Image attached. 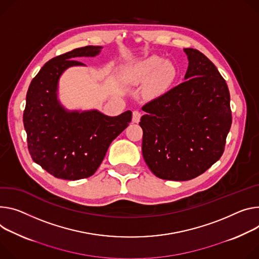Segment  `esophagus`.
Returning a JSON list of instances; mask_svg holds the SVG:
<instances>
[{
  "mask_svg": "<svg viewBox=\"0 0 259 259\" xmlns=\"http://www.w3.org/2000/svg\"><path fill=\"white\" fill-rule=\"evenodd\" d=\"M140 117H142V112L138 110H134L132 113V121L134 123H138L140 121Z\"/></svg>",
  "mask_w": 259,
  "mask_h": 259,
  "instance_id": "34e87169",
  "label": "esophagus"
}]
</instances>
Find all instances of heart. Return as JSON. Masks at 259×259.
Masks as SVG:
<instances>
[{"label": "heart", "instance_id": "1", "mask_svg": "<svg viewBox=\"0 0 259 259\" xmlns=\"http://www.w3.org/2000/svg\"><path fill=\"white\" fill-rule=\"evenodd\" d=\"M176 77V69L162 58L153 56L139 62L126 71V78L133 83L144 82L152 78L149 82V92H155L168 87Z\"/></svg>", "mask_w": 259, "mask_h": 259}]
</instances>
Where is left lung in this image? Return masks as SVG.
I'll return each mask as SVG.
<instances>
[{
  "instance_id": "1",
  "label": "left lung",
  "mask_w": 259,
  "mask_h": 259,
  "mask_svg": "<svg viewBox=\"0 0 259 259\" xmlns=\"http://www.w3.org/2000/svg\"><path fill=\"white\" fill-rule=\"evenodd\" d=\"M185 81L143 106V156L162 180H192L222 156L232 116L225 79L202 53L185 49Z\"/></svg>"
}]
</instances>
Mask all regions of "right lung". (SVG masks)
<instances>
[{"label": "right lung", "mask_w": 259, "mask_h": 259, "mask_svg": "<svg viewBox=\"0 0 259 259\" xmlns=\"http://www.w3.org/2000/svg\"><path fill=\"white\" fill-rule=\"evenodd\" d=\"M101 46H84L46 63L27 93L23 126L34 162L55 178L76 181L96 172L112 140L129 125L132 112L108 116L98 110L69 111L58 100L65 70L83 66L76 58L95 57Z\"/></svg>", "instance_id": "right-lung-1"}]
</instances>
